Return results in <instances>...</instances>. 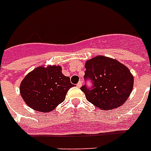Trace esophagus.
I'll list each match as a JSON object with an SVG mask.
<instances>
[{
  "instance_id": "34e87169",
  "label": "esophagus",
  "mask_w": 151,
  "mask_h": 151,
  "mask_svg": "<svg viewBox=\"0 0 151 151\" xmlns=\"http://www.w3.org/2000/svg\"><path fill=\"white\" fill-rule=\"evenodd\" d=\"M81 85H82V82H81V81H79V82L77 84V87L81 88Z\"/></svg>"
}]
</instances>
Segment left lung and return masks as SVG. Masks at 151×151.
I'll return each instance as SVG.
<instances>
[{"instance_id": "obj_1", "label": "left lung", "mask_w": 151, "mask_h": 151, "mask_svg": "<svg viewBox=\"0 0 151 151\" xmlns=\"http://www.w3.org/2000/svg\"><path fill=\"white\" fill-rule=\"evenodd\" d=\"M85 79H90L93 86L83 85L81 89L88 102L102 110L118 107L131 94L134 78L129 68L117 60L98 55L85 63Z\"/></svg>"}]
</instances>
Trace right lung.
<instances>
[{
	"mask_svg": "<svg viewBox=\"0 0 151 151\" xmlns=\"http://www.w3.org/2000/svg\"><path fill=\"white\" fill-rule=\"evenodd\" d=\"M73 85L62 73L60 66H38L20 84V94L27 106L40 112H50L65 100Z\"/></svg>",
	"mask_w": 151,
	"mask_h": 151,
	"instance_id": "1",
	"label": "right lung"
}]
</instances>
